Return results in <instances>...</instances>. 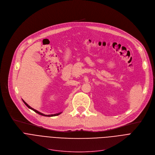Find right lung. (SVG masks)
I'll use <instances>...</instances> for the list:
<instances>
[{
    "label": "right lung",
    "mask_w": 155,
    "mask_h": 155,
    "mask_svg": "<svg viewBox=\"0 0 155 155\" xmlns=\"http://www.w3.org/2000/svg\"><path fill=\"white\" fill-rule=\"evenodd\" d=\"M22 100L23 102L24 103V104H25L29 109H30L32 110L33 111H35V112H36L37 114H39V115H41V116H46V117H53V116H58V115L61 114L62 113V112H58V113L54 114H49V115H46V114H43V113H42V112H39L38 110H36V109H33V108H32V107H31V106H29V105H28V104L25 101H24L23 99H22Z\"/></svg>",
    "instance_id": "right-lung-1"
}]
</instances>
